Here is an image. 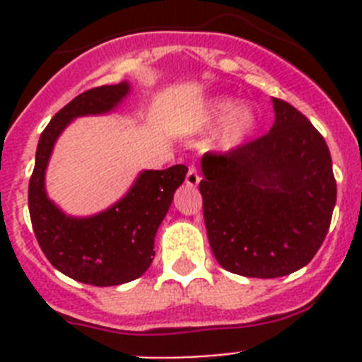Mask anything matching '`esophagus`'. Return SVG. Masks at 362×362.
I'll use <instances>...</instances> for the list:
<instances>
[{"instance_id":"esophagus-1","label":"esophagus","mask_w":362,"mask_h":362,"mask_svg":"<svg viewBox=\"0 0 362 362\" xmlns=\"http://www.w3.org/2000/svg\"><path fill=\"white\" fill-rule=\"evenodd\" d=\"M201 181V175L199 172H197L196 166H190L187 172V179H185V183H187V187H192V188H196L197 185H199Z\"/></svg>"}]
</instances>
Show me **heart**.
I'll return each instance as SVG.
<instances>
[{
  "label": "heart",
  "mask_w": 362,
  "mask_h": 362,
  "mask_svg": "<svg viewBox=\"0 0 362 362\" xmlns=\"http://www.w3.org/2000/svg\"><path fill=\"white\" fill-rule=\"evenodd\" d=\"M204 123H221L216 134V146L223 152H232L245 145L257 129V116L254 108L239 107L230 98L214 99L204 110Z\"/></svg>",
  "instance_id": "b5f03b06"
}]
</instances>
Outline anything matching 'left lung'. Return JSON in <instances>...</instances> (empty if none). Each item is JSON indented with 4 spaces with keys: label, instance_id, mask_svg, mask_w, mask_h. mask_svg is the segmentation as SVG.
Segmentation results:
<instances>
[{
    "label": "left lung",
    "instance_id": "left-lung-1",
    "mask_svg": "<svg viewBox=\"0 0 362 362\" xmlns=\"http://www.w3.org/2000/svg\"><path fill=\"white\" fill-rule=\"evenodd\" d=\"M272 103L276 121L267 136L201 159L204 225L217 263L259 279L312 261L337 199L325 137L290 103Z\"/></svg>",
    "mask_w": 362,
    "mask_h": 362
}]
</instances>
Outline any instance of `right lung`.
Wrapping results in <instances>:
<instances>
[{
    "label": "right lung",
    "mask_w": 362,
    "mask_h": 362,
    "mask_svg": "<svg viewBox=\"0 0 362 362\" xmlns=\"http://www.w3.org/2000/svg\"><path fill=\"white\" fill-rule=\"evenodd\" d=\"M129 92V81L98 86L57 112L41 134L28 183L32 228L43 254L70 279L94 286L129 283L148 270L156 255V233L188 172L185 165L141 172L117 203L88 217L66 216L49 199L45 172L57 137L76 117L101 116L117 108Z\"/></svg>",
    "instance_id": "right-lung-1"
}]
</instances>
